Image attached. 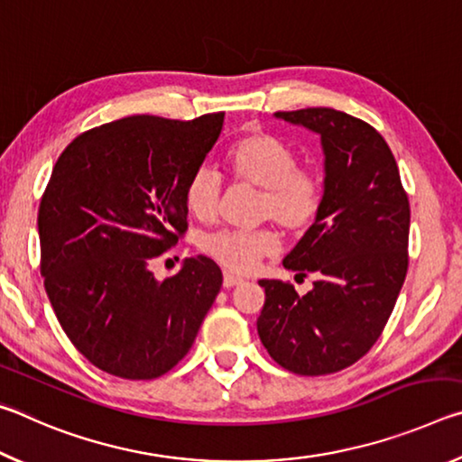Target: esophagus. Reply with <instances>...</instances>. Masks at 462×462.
Instances as JSON below:
<instances>
[{
    "label": "esophagus",
    "instance_id": "34e87169",
    "mask_svg": "<svg viewBox=\"0 0 462 462\" xmlns=\"http://www.w3.org/2000/svg\"><path fill=\"white\" fill-rule=\"evenodd\" d=\"M240 283H245V279L238 277V275H234V273L224 271V287H236Z\"/></svg>",
    "mask_w": 462,
    "mask_h": 462
}]
</instances>
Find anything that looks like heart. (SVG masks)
I'll return each instance as SVG.
<instances>
[{
    "label": "heart",
    "mask_w": 462,
    "mask_h": 462,
    "mask_svg": "<svg viewBox=\"0 0 462 462\" xmlns=\"http://www.w3.org/2000/svg\"><path fill=\"white\" fill-rule=\"evenodd\" d=\"M230 175L236 183L261 187L256 220L279 224L291 236H303L324 212V177L314 169L297 167L300 156L285 140L254 130L234 140L226 151ZM187 212L199 222H212L220 212L222 179L212 167L201 165L183 189ZM281 236L271 226L254 230H216L203 234L199 250L230 271L245 273L275 254Z\"/></svg>",
    "instance_id": "heart-1"
}]
</instances>
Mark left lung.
<instances>
[{"label":"left lung","mask_w":462,"mask_h":462,"mask_svg":"<svg viewBox=\"0 0 462 462\" xmlns=\"http://www.w3.org/2000/svg\"><path fill=\"white\" fill-rule=\"evenodd\" d=\"M322 136L326 203L283 267L314 289L261 279L256 330L273 361L295 374H330L369 353L408 275L410 199L393 152L371 124L332 107L277 112Z\"/></svg>","instance_id":"8db88e82"}]
</instances>
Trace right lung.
I'll return each instance as SVG.
<instances>
[{"instance_id":"obj_1","label":"right lung","mask_w":462,"mask_h":462,"mask_svg":"<svg viewBox=\"0 0 462 462\" xmlns=\"http://www.w3.org/2000/svg\"><path fill=\"white\" fill-rule=\"evenodd\" d=\"M222 124L224 112L130 116L81 132L52 169L38 208L46 295L73 346L114 377L173 369L220 291L208 256L165 281L152 264L185 236V183Z\"/></svg>"}]
</instances>
